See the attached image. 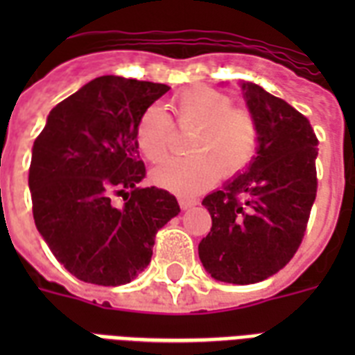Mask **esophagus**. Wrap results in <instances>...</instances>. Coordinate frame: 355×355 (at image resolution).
<instances>
[{"label": "esophagus", "instance_id": "1", "mask_svg": "<svg viewBox=\"0 0 355 355\" xmlns=\"http://www.w3.org/2000/svg\"><path fill=\"white\" fill-rule=\"evenodd\" d=\"M197 202H199L197 199H188V197H180V199H178V205H180V208H182V210H188V208L195 206Z\"/></svg>", "mask_w": 355, "mask_h": 355}]
</instances>
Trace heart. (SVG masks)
Returning a JSON list of instances; mask_svg holds the SVG:
<instances>
[{"label":"heart","instance_id":"heart-1","mask_svg":"<svg viewBox=\"0 0 355 355\" xmlns=\"http://www.w3.org/2000/svg\"><path fill=\"white\" fill-rule=\"evenodd\" d=\"M177 127L195 132L189 141L191 158L167 160L153 169L150 180L173 193L197 195L210 188L219 175L236 178L252 166L261 145L259 123L250 110L232 107L225 92L191 86L171 99ZM173 123L158 105H150L136 123V144L145 160L162 162L169 155Z\"/></svg>","mask_w":355,"mask_h":355}]
</instances>
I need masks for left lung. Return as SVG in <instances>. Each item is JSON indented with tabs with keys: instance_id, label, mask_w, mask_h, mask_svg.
Returning <instances> with one entry per match:
<instances>
[{
	"instance_id": "left-lung-1",
	"label": "left lung",
	"mask_w": 355,
	"mask_h": 355,
	"mask_svg": "<svg viewBox=\"0 0 355 355\" xmlns=\"http://www.w3.org/2000/svg\"><path fill=\"white\" fill-rule=\"evenodd\" d=\"M241 88L261 145L247 173L202 200L211 228L199 258L216 280L247 286L284 269L302 243L317 195L319 139L289 103L254 83Z\"/></svg>"
}]
</instances>
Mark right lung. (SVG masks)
Segmentation results:
<instances>
[{
  "label": "right lung",
  "mask_w": 355,
  "mask_h": 355,
  "mask_svg": "<svg viewBox=\"0 0 355 355\" xmlns=\"http://www.w3.org/2000/svg\"><path fill=\"white\" fill-rule=\"evenodd\" d=\"M167 90L103 75L58 103L35 139L29 188L36 228L79 280H134L149 265L156 232L180 211L169 191L138 186L145 166L136 123Z\"/></svg>",
  "instance_id": "obj_1"
}]
</instances>
